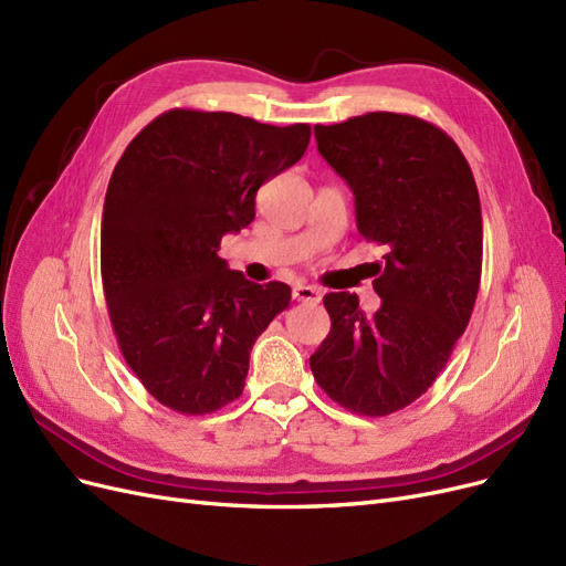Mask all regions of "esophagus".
<instances>
[{"label": "esophagus", "mask_w": 566, "mask_h": 566, "mask_svg": "<svg viewBox=\"0 0 566 566\" xmlns=\"http://www.w3.org/2000/svg\"><path fill=\"white\" fill-rule=\"evenodd\" d=\"M293 297L297 302H304V304H318L321 302V290L314 287V285H295Z\"/></svg>", "instance_id": "obj_1"}]
</instances>
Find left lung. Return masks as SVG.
<instances>
[{
	"mask_svg": "<svg viewBox=\"0 0 566 566\" xmlns=\"http://www.w3.org/2000/svg\"><path fill=\"white\" fill-rule=\"evenodd\" d=\"M314 134L352 188L358 233L387 254L373 316L356 295L323 297L333 325L310 366L333 401L380 418L432 387L468 328L482 279V205L455 142L420 117L366 113Z\"/></svg>",
	"mask_w": 566,
	"mask_h": 566,
	"instance_id": "obj_1",
	"label": "left lung"
}]
</instances>
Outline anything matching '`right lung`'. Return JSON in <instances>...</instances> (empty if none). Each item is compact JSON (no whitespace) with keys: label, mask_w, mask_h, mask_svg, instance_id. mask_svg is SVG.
<instances>
[{"label":"right lung","mask_w":566,"mask_h":566,"mask_svg":"<svg viewBox=\"0 0 566 566\" xmlns=\"http://www.w3.org/2000/svg\"><path fill=\"white\" fill-rule=\"evenodd\" d=\"M312 127L175 108L117 160L101 221V279L117 345L150 397L184 416L243 394L250 352L290 287L217 254L254 219L260 186L293 167Z\"/></svg>","instance_id":"1"}]
</instances>
